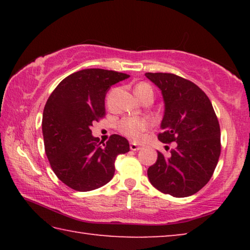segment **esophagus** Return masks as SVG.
Instances as JSON below:
<instances>
[{"label":"esophagus","mask_w":250,"mask_h":250,"mask_svg":"<svg viewBox=\"0 0 250 250\" xmlns=\"http://www.w3.org/2000/svg\"><path fill=\"white\" fill-rule=\"evenodd\" d=\"M130 149L132 151H139L141 149V146H139L138 145H135V143H130Z\"/></svg>","instance_id":"esophagus-1"}]
</instances>
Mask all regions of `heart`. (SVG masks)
Returning a JSON list of instances; mask_svg holds the SVG:
<instances>
[{
	"label": "heart",
	"mask_w": 250,
	"mask_h": 250,
	"mask_svg": "<svg viewBox=\"0 0 250 250\" xmlns=\"http://www.w3.org/2000/svg\"><path fill=\"white\" fill-rule=\"evenodd\" d=\"M134 94L139 100H142L146 96H153V89L147 83H140L134 87ZM119 131L131 140L140 141L146 131L150 128V122L146 119H135L128 118L120 122Z\"/></svg>",
	"instance_id": "heart-1"
}]
</instances>
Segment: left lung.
Returning a JSON list of instances; mask_svg holds the SVG:
<instances>
[{"label": "left lung", "instance_id": "8db88e82", "mask_svg": "<svg viewBox=\"0 0 250 250\" xmlns=\"http://www.w3.org/2000/svg\"><path fill=\"white\" fill-rule=\"evenodd\" d=\"M164 99L161 142H175L167 156L147 168V177L156 189L174 197L197 193L208 183L221 155V128L213 105L195 83L167 73H146Z\"/></svg>", "mask_w": 250, "mask_h": 250}]
</instances>
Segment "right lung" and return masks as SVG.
Masks as SVG:
<instances>
[{"mask_svg": "<svg viewBox=\"0 0 250 250\" xmlns=\"http://www.w3.org/2000/svg\"><path fill=\"white\" fill-rule=\"evenodd\" d=\"M129 78L115 70L90 68L67 76L50 94L42 121L45 152L56 176L78 192L99 188L112 179L115 161L130 151L118 134L101 145L90 126L105 115L104 98L112 84Z\"/></svg>", "mask_w": 250, "mask_h": 250, "instance_id": "add662e5", "label": "right lung"}]
</instances>
